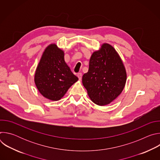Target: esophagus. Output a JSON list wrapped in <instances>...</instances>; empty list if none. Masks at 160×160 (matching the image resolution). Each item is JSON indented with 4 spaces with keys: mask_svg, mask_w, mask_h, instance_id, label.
I'll use <instances>...</instances> for the list:
<instances>
[{
    "mask_svg": "<svg viewBox=\"0 0 160 160\" xmlns=\"http://www.w3.org/2000/svg\"><path fill=\"white\" fill-rule=\"evenodd\" d=\"M77 77H78V79H79L80 80H81V79H82V73H78L77 74Z\"/></svg>",
    "mask_w": 160,
    "mask_h": 160,
    "instance_id": "esophagus-1",
    "label": "esophagus"
}]
</instances>
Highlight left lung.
I'll return each mask as SVG.
<instances>
[{
	"instance_id": "left-lung-1",
	"label": "left lung",
	"mask_w": 160,
	"mask_h": 160,
	"mask_svg": "<svg viewBox=\"0 0 160 160\" xmlns=\"http://www.w3.org/2000/svg\"><path fill=\"white\" fill-rule=\"evenodd\" d=\"M126 81L122 60L115 48L107 43L92 53L88 72L82 77L90 99L99 106L109 104L115 100L122 93Z\"/></svg>"
}]
</instances>
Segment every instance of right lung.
Segmentation results:
<instances>
[{
    "label": "right lung",
    "mask_w": 160,
    "mask_h": 160,
    "mask_svg": "<svg viewBox=\"0 0 160 160\" xmlns=\"http://www.w3.org/2000/svg\"><path fill=\"white\" fill-rule=\"evenodd\" d=\"M78 80L64 61V51L55 43L48 45L35 73V83L40 93L49 100L59 101Z\"/></svg>",
    "instance_id": "1"
}]
</instances>
